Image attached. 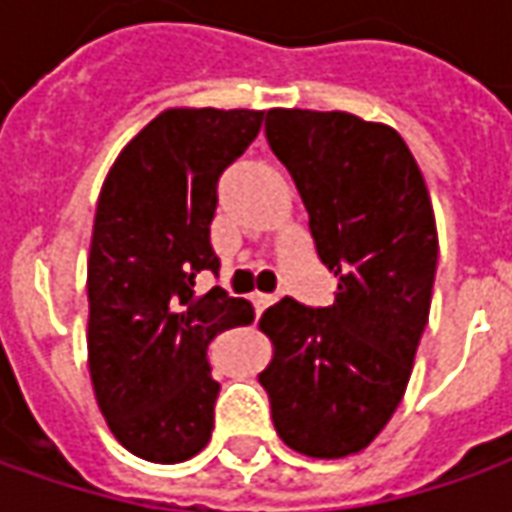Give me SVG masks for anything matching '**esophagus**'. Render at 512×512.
Here are the masks:
<instances>
[{
  "label": "esophagus",
  "instance_id": "1",
  "mask_svg": "<svg viewBox=\"0 0 512 512\" xmlns=\"http://www.w3.org/2000/svg\"><path fill=\"white\" fill-rule=\"evenodd\" d=\"M276 303V295H267V292H253V306H256V315H262L267 306Z\"/></svg>",
  "mask_w": 512,
  "mask_h": 512
}]
</instances>
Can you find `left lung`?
<instances>
[{"instance_id": "left-lung-1", "label": "left lung", "mask_w": 512, "mask_h": 512, "mask_svg": "<svg viewBox=\"0 0 512 512\" xmlns=\"http://www.w3.org/2000/svg\"><path fill=\"white\" fill-rule=\"evenodd\" d=\"M264 133L298 186L337 292L331 306L284 298L264 312L273 359L259 382L278 438L306 457L340 460L382 432L407 390L435 287V211L390 125L273 108Z\"/></svg>"}]
</instances>
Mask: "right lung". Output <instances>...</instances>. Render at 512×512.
<instances>
[{
  "mask_svg": "<svg viewBox=\"0 0 512 512\" xmlns=\"http://www.w3.org/2000/svg\"><path fill=\"white\" fill-rule=\"evenodd\" d=\"M264 111L167 108L119 153L102 183L88 253V370L114 438L150 463L206 449L220 384L206 359L253 306L222 287L209 225L217 181L262 130Z\"/></svg>",
  "mask_w": 512,
  "mask_h": 512,
  "instance_id": "add662e5",
  "label": "right lung"
}]
</instances>
